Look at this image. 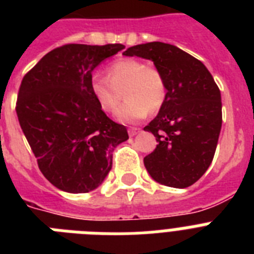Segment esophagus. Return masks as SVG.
Segmentation results:
<instances>
[{
    "label": "esophagus",
    "mask_w": 254,
    "mask_h": 254,
    "mask_svg": "<svg viewBox=\"0 0 254 254\" xmlns=\"http://www.w3.org/2000/svg\"><path fill=\"white\" fill-rule=\"evenodd\" d=\"M139 131H141V129H139V127H130V129H129V135H130V137H133V135L138 134Z\"/></svg>",
    "instance_id": "obj_1"
}]
</instances>
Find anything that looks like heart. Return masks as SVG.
Listing matches in <instances>:
<instances>
[{"label": "heart", "mask_w": 254, "mask_h": 254, "mask_svg": "<svg viewBox=\"0 0 254 254\" xmlns=\"http://www.w3.org/2000/svg\"><path fill=\"white\" fill-rule=\"evenodd\" d=\"M89 88L100 109L107 113L117 111L124 89L127 101L119 111V119L124 123H135L146 117L149 111H158L167 96L162 72L134 58L112 62L108 65L107 76L93 75Z\"/></svg>", "instance_id": "heart-1"}]
</instances>
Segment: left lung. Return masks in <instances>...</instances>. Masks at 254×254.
Wrapping results in <instances>:
<instances>
[{"label": "left lung", "mask_w": 254, "mask_h": 254, "mask_svg": "<svg viewBox=\"0 0 254 254\" xmlns=\"http://www.w3.org/2000/svg\"><path fill=\"white\" fill-rule=\"evenodd\" d=\"M154 62L166 80L167 96L153 121L157 147L143 158L161 185L186 189L212 162L221 129L220 89L205 65L183 50L162 42L137 45L124 53Z\"/></svg>", "instance_id": "left-lung-1"}]
</instances>
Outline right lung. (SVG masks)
Returning <instances> with one entry per match:
<instances>
[{
	"mask_svg": "<svg viewBox=\"0 0 254 254\" xmlns=\"http://www.w3.org/2000/svg\"><path fill=\"white\" fill-rule=\"evenodd\" d=\"M123 49L121 43H68L46 54L22 79L18 121L41 173L62 191L99 187L111 171L115 147L129 138L127 127L100 109L89 88L93 69Z\"/></svg>",
	"mask_w": 254,
	"mask_h": 254,
	"instance_id": "obj_1",
	"label": "right lung"
}]
</instances>
